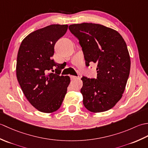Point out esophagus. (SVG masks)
<instances>
[{
    "label": "esophagus",
    "instance_id": "34e87169",
    "mask_svg": "<svg viewBox=\"0 0 148 148\" xmlns=\"http://www.w3.org/2000/svg\"><path fill=\"white\" fill-rule=\"evenodd\" d=\"M70 77H71V79L72 80H73V79H76V78H77V77H76V76H70Z\"/></svg>",
    "mask_w": 148,
    "mask_h": 148
}]
</instances>
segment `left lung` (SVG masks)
<instances>
[{"label":"left lung","mask_w":148,"mask_h":148,"mask_svg":"<svg viewBox=\"0 0 148 148\" xmlns=\"http://www.w3.org/2000/svg\"><path fill=\"white\" fill-rule=\"evenodd\" d=\"M69 29L79 40L86 65H97L96 79L81 78L83 104L93 112L108 111L121 99L129 76L126 42L117 31L100 24H73Z\"/></svg>","instance_id":"8db88e82"}]
</instances>
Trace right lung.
Instances as JSON below:
<instances>
[{"label":"right lung","instance_id":"right-lung-1","mask_svg":"<svg viewBox=\"0 0 148 148\" xmlns=\"http://www.w3.org/2000/svg\"><path fill=\"white\" fill-rule=\"evenodd\" d=\"M67 25H51L28 35L21 43L16 77L29 102L38 111L51 113L60 108L71 82L60 76L62 66L52 59L56 41L64 36ZM55 73H48L49 71Z\"/></svg>","mask_w":148,"mask_h":148}]
</instances>
